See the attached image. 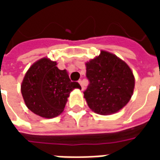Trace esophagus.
<instances>
[{"label":"esophagus","mask_w":160,"mask_h":160,"mask_svg":"<svg viewBox=\"0 0 160 160\" xmlns=\"http://www.w3.org/2000/svg\"><path fill=\"white\" fill-rule=\"evenodd\" d=\"M79 83H80V86H81V89H82V90H84V89H85V87H84L83 80H79Z\"/></svg>","instance_id":"obj_1"}]
</instances>
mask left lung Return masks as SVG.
<instances>
[{"mask_svg":"<svg viewBox=\"0 0 160 160\" xmlns=\"http://www.w3.org/2000/svg\"><path fill=\"white\" fill-rule=\"evenodd\" d=\"M89 85L84 98L91 110L101 115L113 114L130 100L134 77L130 68L106 51L86 63Z\"/></svg>","mask_w":160,"mask_h":160,"instance_id":"obj_1","label":"left lung"}]
</instances>
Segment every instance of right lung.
<instances>
[{
    "instance_id": "right-lung-1",
    "label": "right lung",
    "mask_w": 160,
    "mask_h": 160,
    "mask_svg": "<svg viewBox=\"0 0 160 160\" xmlns=\"http://www.w3.org/2000/svg\"><path fill=\"white\" fill-rule=\"evenodd\" d=\"M74 88L81 87L70 80L66 70H60L56 62L42 58L26 72L21 93L30 111L42 118H53L62 112Z\"/></svg>"
}]
</instances>
